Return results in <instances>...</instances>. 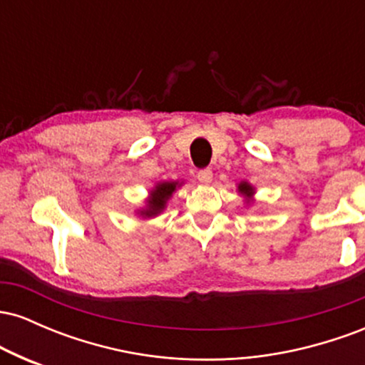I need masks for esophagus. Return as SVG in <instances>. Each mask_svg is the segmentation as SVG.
Masks as SVG:
<instances>
[{
    "instance_id": "1",
    "label": "esophagus",
    "mask_w": 365,
    "mask_h": 365,
    "mask_svg": "<svg viewBox=\"0 0 365 365\" xmlns=\"http://www.w3.org/2000/svg\"><path fill=\"white\" fill-rule=\"evenodd\" d=\"M197 180H199L200 183H204V185H207V183H211V180H212V171L209 168L200 170L199 173H197Z\"/></svg>"
}]
</instances>
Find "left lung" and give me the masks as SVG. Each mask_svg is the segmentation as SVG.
<instances>
[{"label": "left lung", "mask_w": 365, "mask_h": 365, "mask_svg": "<svg viewBox=\"0 0 365 365\" xmlns=\"http://www.w3.org/2000/svg\"><path fill=\"white\" fill-rule=\"evenodd\" d=\"M238 192H242V194H245L247 197H250V195L254 194V188L250 187L247 182H242L240 185H238Z\"/></svg>", "instance_id": "left-lung-1"}]
</instances>
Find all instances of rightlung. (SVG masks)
Segmentation results:
<instances>
[{
    "mask_svg": "<svg viewBox=\"0 0 365 365\" xmlns=\"http://www.w3.org/2000/svg\"><path fill=\"white\" fill-rule=\"evenodd\" d=\"M178 187L177 182H165L158 183L154 190H150V197L148 199V207L144 211H140L142 216H156L163 211L166 206V200L170 199L171 194L175 192V188Z\"/></svg>",
    "mask_w": 365,
    "mask_h": 365,
    "instance_id": "1",
    "label": "right lung"
}]
</instances>
